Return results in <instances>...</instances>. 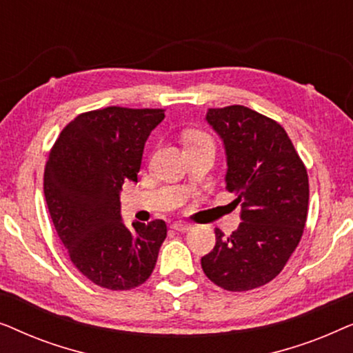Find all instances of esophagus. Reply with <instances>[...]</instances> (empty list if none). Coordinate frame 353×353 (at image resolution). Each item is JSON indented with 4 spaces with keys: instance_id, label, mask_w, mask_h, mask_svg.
I'll return each instance as SVG.
<instances>
[{
    "instance_id": "34e87169",
    "label": "esophagus",
    "mask_w": 353,
    "mask_h": 353,
    "mask_svg": "<svg viewBox=\"0 0 353 353\" xmlns=\"http://www.w3.org/2000/svg\"><path fill=\"white\" fill-rule=\"evenodd\" d=\"M172 228L175 231H180V233H186V231L191 230V225L188 223H181V221H178V223H173Z\"/></svg>"
}]
</instances>
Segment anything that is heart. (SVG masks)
I'll return each instance as SVG.
<instances>
[{
  "label": "heart",
  "mask_w": 353,
  "mask_h": 353,
  "mask_svg": "<svg viewBox=\"0 0 353 353\" xmlns=\"http://www.w3.org/2000/svg\"><path fill=\"white\" fill-rule=\"evenodd\" d=\"M204 139H210L209 137H205L204 133H197V132H194V133H190L186 137V143L188 144H192V143H199V141H204Z\"/></svg>",
  "instance_id": "obj_1"
}]
</instances>
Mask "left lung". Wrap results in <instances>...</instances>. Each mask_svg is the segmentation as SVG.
<instances>
[{"label":"left lung","instance_id":"1","mask_svg":"<svg viewBox=\"0 0 353 353\" xmlns=\"http://www.w3.org/2000/svg\"><path fill=\"white\" fill-rule=\"evenodd\" d=\"M207 123L223 141L226 190L241 223L201 259L207 278L226 291H250L276 278L305 228L308 175L281 125L244 105L209 109Z\"/></svg>","mask_w":353,"mask_h":353}]
</instances>
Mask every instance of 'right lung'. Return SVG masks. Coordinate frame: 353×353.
Returning <instances> with one entry per match:
<instances>
[{
    "label": "right lung",
    "instance_id": "add662e5",
    "mask_svg": "<svg viewBox=\"0 0 353 353\" xmlns=\"http://www.w3.org/2000/svg\"><path fill=\"white\" fill-rule=\"evenodd\" d=\"M163 109L105 108L80 114L62 130L45 168V197L72 263L112 291L143 284L167 236L163 220L125 225L120 191L138 181L144 144Z\"/></svg>",
    "mask_w": 353,
    "mask_h": 353
}]
</instances>
